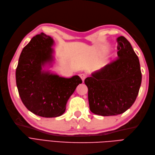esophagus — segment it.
<instances>
[{"label": "esophagus", "instance_id": "obj_1", "mask_svg": "<svg viewBox=\"0 0 155 155\" xmlns=\"http://www.w3.org/2000/svg\"><path fill=\"white\" fill-rule=\"evenodd\" d=\"M87 75L85 74H80V78H81L83 81H84V80H85V79L87 78Z\"/></svg>", "mask_w": 155, "mask_h": 155}]
</instances>
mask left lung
I'll use <instances>...</instances> for the list:
<instances>
[{"label":"left lung","instance_id":"left-lung-1","mask_svg":"<svg viewBox=\"0 0 155 155\" xmlns=\"http://www.w3.org/2000/svg\"><path fill=\"white\" fill-rule=\"evenodd\" d=\"M118 58L85 79L89 107L103 116L124 113L133 105L142 83L137 55L125 37L117 38Z\"/></svg>","mask_w":155,"mask_h":155}]
</instances>
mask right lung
Listing matches in <instances>:
<instances>
[{
	"mask_svg": "<svg viewBox=\"0 0 155 155\" xmlns=\"http://www.w3.org/2000/svg\"><path fill=\"white\" fill-rule=\"evenodd\" d=\"M54 41L44 33L34 36L22 49L16 68V83L23 104L45 118L61 116L67 101L79 84L78 76L60 77L43 68L54 61Z\"/></svg>",
	"mask_w": 155,
	"mask_h": 155,
	"instance_id": "1",
	"label": "right lung"
}]
</instances>
